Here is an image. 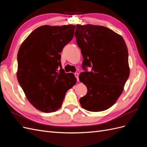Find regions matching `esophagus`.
<instances>
[{"instance_id":"obj_1","label":"esophagus","mask_w":147,"mask_h":147,"mask_svg":"<svg viewBox=\"0 0 147 147\" xmlns=\"http://www.w3.org/2000/svg\"><path fill=\"white\" fill-rule=\"evenodd\" d=\"M75 77L77 78V81L78 82H79V78H78V76H79V74H78V73H75Z\"/></svg>"}]
</instances>
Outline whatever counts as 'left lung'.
<instances>
[{"label":"left lung","instance_id":"8db88e82","mask_svg":"<svg viewBox=\"0 0 147 147\" xmlns=\"http://www.w3.org/2000/svg\"><path fill=\"white\" fill-rule=\"evenodd\" d=\"M75 36L86 70L79 79L88 90L80 103L90 112L105 110L117 102L129 76L126 44L121 35L102 26L77 24ZM86 66L92 67L90 72Z\"/></svg>","mask_w":147,"mask_h":147}]
</instances>
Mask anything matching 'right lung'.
Here are the masks:
<instances>
[{"label": "right lung", "instance_id": "add662e5", "mask_svg": "<svg viewBox=\"0 0 147 147\" xmlns=\"http://www.w3.org/2000/svg\"><path fill=\"white\" fill-rule=\"evenodd\" d=\"M75 29L72 24L42 26L20 47L18 81L26 98L40 112L51 113L59 109L66 92L77 83L74 74H65L62 69L59 54L74 37Z\"/></svg>", "mask_w": 147, "mask_h": 147}]
</instances>
